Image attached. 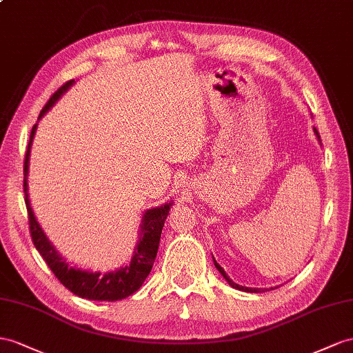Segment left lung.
Here are the masks:
<instances>
[{"label":"left lung","mask_w":353,"mask_h":353,"mask_svg":"<svg viewBox=\"0 0 353 353\" xmlns=\"http://www.w3.org/2000/svg\"><path fill=\"white\" fill-rule=\"evenodd\" d=\"M313 131H314L316 137H318V140H319V143H321V137H319V132H318V130L313 128ZM213 263H214V267L218 268L219 273L225 277V280H227L228 285H230V286H232L234 289H239V291H243V292H255V294H258V292H265V291H267V289H261V288H248V286H241V285H239V283H236V282H232V280L228 277V274L225 273V270H223L218 263H216V259H214V258H213ZM270 289H273V288H270Z\"/></svg>","instance_id":"left-lung-1"}]
</instances>
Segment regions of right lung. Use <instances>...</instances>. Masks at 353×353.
<instances>
[{"instance_id":"right-lung-1","label":"right lung","mask_w":353,"mask_h":353,"mask_svg":"<svg viewBox=\"0 0 353 353\" xmlns=\"http://www.w3.org/2000/svg\"><path fill=\"white\" fill-rule=\"evenodd\" d=\"M73 85L74 80H70V82L62 85L57 92L50 97L48 104L43 107V110L39 116V121L57 104L58 99ZM35 131H37V123H35L31 130V137L28 143V149H26L23 168L25 203L26 210H28L30 231L35 249L40 252V255L46 261V264L53 271V274L58 277L59 282L64 285L68 291H71L80 298H86V300L92 301H119L126 296L132 295L135 291H139L144 280L149 276L153 263H155L162 227H164V222L167 219L170 207L173 205V201L165 203L159 207H153V209L144 212L139 230V241L134 248L131 261L126 265L103 274L99 273V271L71 267V264L67 263V259L64 256L59 255L57 248L53 246L52 241L48 239L46 232L43 231L39 221L35 219L32 207L30 204L28 170L31 146Z\"/></svg>"}]
</instances>
